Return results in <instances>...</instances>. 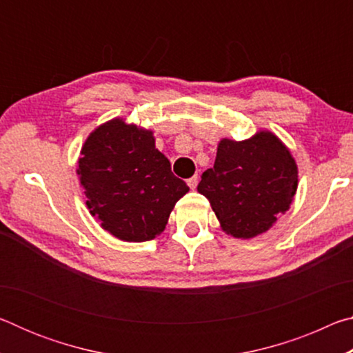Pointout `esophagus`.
Returning a JSON list of instances; mask_svg holds the SVG:
<instances>
[{"label":"esophagus","mask_w":353,"mask_h":353,"mask_svg":"<svg viewBox=\"0 0 353 353\" xmlns=\"http://www.w3.org/2000/svg\"><path fill=\"white\" fill-rule=\"evenodd\" d=\"M198 181H199V177H198V176H193V177L187 179V183H188V187H190L191 190H194L196 187H198Z\"/></svg>","instance_id":"34e87169"}]
</instances>
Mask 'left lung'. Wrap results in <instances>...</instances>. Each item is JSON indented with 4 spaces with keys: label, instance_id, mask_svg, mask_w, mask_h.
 I'll return each instance as SVG.
<instances>
[{
    "label": "left lung",
    "instance_id": "left-lung-1",
    "mask_svg": "<svg viewBox=\"0 0 353 353\" xmlns=\"http://www.w3.org/2000/svg\"><path fill=\"white\" fill-rule=\"evenodd\" d=\"M297 190V166L271 132L250 140H221L213 168L198 191L210 201L221 227L236 238L266 232L290 208Z\"/></svg>",
    "mask_w": 353,
    "mask_h": 353
}]
</instances>
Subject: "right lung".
<instances>
[{
    "instance_id": "1",
    "label": "right lung",
    "mask_w": 353,
    "mask_h": 353,
    "mask_svg": "<svg viewBox=\"0 0 353 353\" xmlns=\"http://www.w3.org/2000/svg\"><path fill=\"white\" fill-rule=\"evenodd\" d=\"M79 159L81 183L90 213L103 229L124 241H148L163 232L188 187L155 149L152 132L123 119L99 126Z\"/></svg>"
}]
</instances>
